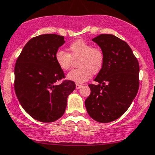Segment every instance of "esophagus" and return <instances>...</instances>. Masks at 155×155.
<instances>
[{"instance_id":"1","label":"esophagus","mask_w":155,"mask_h":155,"mask_svg":"<svg viewBox=\"0 0 155 155\" xmlns=\"http://www.w3.org/2000/svg\"><path fill=\"white\" fill-rule=\"evenodd\" d=\"M82 87L81 84H76V89H79L80 88Z\"/></svg>"}]
</instances>
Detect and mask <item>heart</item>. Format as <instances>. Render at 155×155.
Masks as SVG:
<instances>
[{"mask_svg": "<svg viewBox=\"0 0 155 155\" xmlns=\"http://www.w3.org/2000/svg\"><path fill=\"white\" fill-rule=\"evenodd\" d=\"M68 53L57 50L55 53V60L58 67L67 71L71 66L73 59H78L79 68L68 72L67 79L77 84L84 83L90 79L93 74L101 71L105 61L104 52L101 48L93 46L90 43L78 39L68 46Z\"/></svg>", "mask_w": 155, "mask_h": 155, "instance_id": "obj_1", "label": "heart"}]
</instances>
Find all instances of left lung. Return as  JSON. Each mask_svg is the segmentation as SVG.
Returning a JSON list of instances; mask_svg holds the SVG:
<instances>
[{
    "mask_svg": "<svg viewBox=\"0 0 155 155\" xmlns=\"http://www.w3.org/2000/svg\"><path fill=\"white\" fill-rule=\"evenodd\" d=\"M104 52L105 61L85 100L88 114L101 123L119 118L130 107L137 94L140 66L124 41L111 34H100L92 39Z\"/></svg>",
    "mask_w": 155,
    "mask_h": 155,
    "instance_id": "obj_1",
    "label": "left lung"
}]
</instances>
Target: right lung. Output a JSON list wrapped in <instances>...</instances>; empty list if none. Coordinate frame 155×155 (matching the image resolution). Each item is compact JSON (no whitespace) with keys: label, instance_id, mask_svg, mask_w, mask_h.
<instances>
[{"label":"right lung","instance_id":"obj_1","mask_svg":"<svg viewBox=\"0 0 155 155\" xmlns=\"http://www.w3.org/2000/svg\"><path fill=\"white\" fill-rule=\"evenodd\" d=\"M64 43V37L57 34L34 37L15 62L16 97L23 109L41 122H52L63 116L68 96L76 88L70 80L55 84L65 78L55 60V53Z\"/></svg>","mask_w":155,"mask_h":155}]
</instances>
